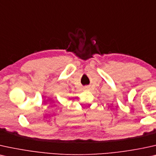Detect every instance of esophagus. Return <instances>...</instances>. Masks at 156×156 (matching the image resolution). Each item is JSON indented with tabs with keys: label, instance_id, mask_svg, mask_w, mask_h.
I'll return each instance as SVG.
<instances>
[{
	"label": "esophagus",
	"instance_id": "obj_1",
	"mask_svg": "<svg viewBox=\"0 0 156 156\" xmlns=\"http://www.w3.org/2000/svg\"><path fill=\"white\" fill-rule=\"evenodd\" d=\"M89 89H90L89 86H85V87H84V90H89Z\"/></svg>",
	"mask_w": 156,
	"mask_h": 156
}]
</instances>
